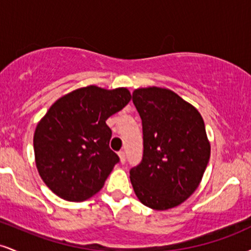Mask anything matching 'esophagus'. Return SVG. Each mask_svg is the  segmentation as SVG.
<instances>
[{"instance_id":"34e87169","label":"esophagus","mask_w":251,"mask_h":251,"mask_svg":"<svg viewBox=\"0 0 251 251\" xmlns=\"http://www.w3.org/2000/svg\"><path fill=\"white\" fill-rule=\"evenodd\" d=\"M119 158H120V163L122 164H125V162H126V154H125V152L124 151H120L119 153Z\"/></svg>"}]
</instances>
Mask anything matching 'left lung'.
I'll return each instance as SVG.
<instances>
[{
  "label": "left lung",
  "instance_id": "1",
  "mask_svg": "<svg viewBox=\"0 0 251 251\" xmlns=\"http://www.w3.org/2000/svg\"><path fill=\"white\" fill-rule=\"evenodd\" d=\"M132 100L142 118L144 151L129 170L144 205L168 210L196 191L210 158V143L200 112L168 88H138Z\"/></svg>",
  "mask_w": 251,
  "mask_h": 251
}]
</instances>
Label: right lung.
Instances as JSON below:
<instances>
[{"label":"right lung","mask_w":251,"mask_h":251,"mask_svg":"<svg viewBox=\"0 0 251 251\" xmlns=\"http://www.w3.org/2000/svg\"><path fill=\"white\" fill-rule=\"evenodd\" d=\"M131 100L127 88L91 85L57 99L37 124L34 153L40 177L56 196L70 201L100 191L119 162L109 149L106 120Z\"/></svg>","instance_id":"add662e5"}]
</instances>
